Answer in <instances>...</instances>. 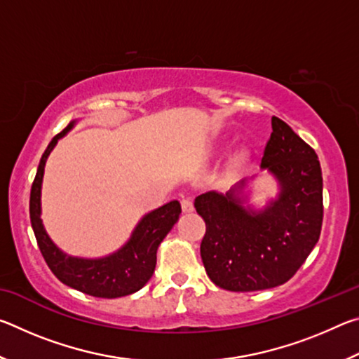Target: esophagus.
I'll use <instances>...</instances> for the list:
<instances>
[{
    "mask_svg": "<svg viewBox=\"0 0 359 359\" xmlns=\"http://www.w3.org/2000/svg\"><path fill=\"white\" fill-rule=\"evenodd\" d=\"M180 205H182V212H184V214H190V212H193V203L190 198L182 199Z\"/></svg>",
    "mask_w": 359,
    "mask_h": 359,
    "instance_id": "esophagus-1",
    "label": "esophagus"
}]
</instances>
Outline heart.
<instances>
[{"label":"heart","instance_id":"b5f03b06","mask_svg":"<svg viewBox=\"0 0 359 359\" xmlns=\"http://www.w3.org/2000/svg\"><path fill=\"white\" fill-rule=\"evenodd\" d=\"M248 160H250V154H248L247 149H241L238 151H234L233 155L229 158V171L231 172H241L242 169L247 166Z\"/></svg>","mask_w":359,"mask_h":359}]
</instances>
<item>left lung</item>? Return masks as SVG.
Returning a JSON list of instances; mask_svg holds the SVG:
<instances>
[{
	"instance_id": "8db88e82",
	"label": "left lung",
	"mask_w": 359,
	"mask_h": 359,
	"mask_svg": "<svg viewBox=\"0 0 359 359\" xmlns=\"http://www.w3.org/2000/svg\"><path fill=\"white\" fill-rule=\"evenodd\" d=\"M261 171L278 185L277 196L263 209L248 201L247 179L224 194L208 191L194 199L205 222V272L223 290L258 291L288 282L320 238L323 177L318 156L277 117H272Z\"/></svg>"
}]
</instances>
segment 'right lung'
I'll return each instance as SVG.
<instances>
[{
	"mask_svg": "<svg viewBox=\"0 0 359 359\" xmlns=\"http://www.w3.org/2000/svg\"><path fill=\"white\" fill-rule=\"evenodd\" d=\"M72 120L66 128L52 139L39 161L38 172L29 193V218L39 250L47 266L60 282L85 294L95 297H121L136 293L154 276L156 250L161 241L179 220L180 203L171 201L145 214L136 224L131 238L117 252L101 258H82L65 253L50 239L41 220V188L46 161L60 139L74 128Z\"/></svg>",
	"mask_w": 359,
	"mask_h": 359,
	"instance_id": "1",
	"label": "right lung"
}]
</instances>
